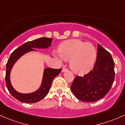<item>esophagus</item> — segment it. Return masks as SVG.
Masks as SVG:
<instances>
[{
    "label": "esophagus",
    "mask_w": 125,
    "mask_h": 125,
    "mask_svg": "<svg viewBox=\"0 0 125 125\" xmlns=\"http://www.w3.org/2000/svg\"><path fill=\"white\" fill-rule=\"evenodd\" d=\"M67 70H68L67 68H66V67H63L62 69V72H66Z\"/></svg>",
    "instance_id": "obj_1"
}]
</instances>
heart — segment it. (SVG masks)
I'll list each match as a JSON object with an SVG mask.
<instances>
[{
    "mask_svg": "<svg viewBox=\"0 0 125 125\" xmlns=\"http://www.w3.org/2000/svg\"><path fill=\"white\" fill-rule=\"evenodd\" d=\"M55 55L61 61L70 60V66L73 72L82 74L90 70L97 56L94 46L79 39H73L63 42Z\"/></svg>",
    "mask_w": 125,
    "mask_h": 125,
    "instance_id": "obj_1",
    "label": "heart"
}]
</instances>
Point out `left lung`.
I'll use <instances>...</instances> for the list:
<instances>
[{
    "label": "left lung",
    "instance_id": "8db88e82",
    "mask_svg": "<svg viewBox=\"0 0 125 125\" xmlns=\"http://www.w3.org/2000/svg\"><path fill=\"white\" fill-rule=\"evenodd\" d=\"M115 78L114 62L110 53L99 44L93 69L83 76L77 75L71 90L76 98L93 102L104 97L110 90Z\"/></svg>",
    "mask_w": 125,
    "mask_h": 125
}]
</instances>
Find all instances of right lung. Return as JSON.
<instances>
[{
  "instance_id": "right-lung-1",
  "label": "right lung",
  "mask_w": 125,
  "mask_h": 125,
  "mask_svg": "<svg viewBox=\"0 0 125 125\" xmlns=\"http://www.w3.org/2000/svg\"><path fill=\"white\" fill-rule=\"evenodd\" d=\"M52 39L49 38H40L35 40L28 42L23 44L19 46L10 55L9 60H8L6 65V76H5V82L6 85L9 92L14 98L18 101L24 103H35L43 99L47 95L51 88L52 81L53 78L56 77L62 69H55L51 68H47L44 69L43 74V81L40 88L34 93L29 94L20 93L15 90L11 85L10 82V73L12 66L16 62L17 60L21 57L24 53L32 51H35L33 48H47L51 45Z\"/></svg>"
}]
</instances>
